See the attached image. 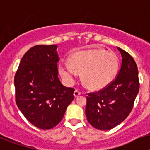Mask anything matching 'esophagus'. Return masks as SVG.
<instances>
[{"mask_svg": "<svg viewBox=\"0 0 150 150\" xmlns=\"http://www.w3.org/2000/svg\"><path fill=\"white\" fill-rule=\"evenodd\" d=\"M74 97H78L79 96V95L81 94V92L79 91V90H75V91H74Z\"/></svg>", "mask_w": 150, "mask_h": 150, "instance_id": "obj_1", "label": "esophagus"}]
</instances>
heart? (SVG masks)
I'll list each match as a JSON object with an SVG mask.
<instances>
[{"instance_id":"1","label":"heart","mask_w":150,"mask_h":150,"mask_svg":"<svg viewBox=\"0 0 150 150\" xmlns=\"http://www.w3.org/2000/svg\"><path fill=\"white\" fill-rule=\"evenodd\" d=\"M119 62L112 53L103 49L78 51L69 61L59 64V72L67 84H73L78 71H82V80L91 90L99 91L111 84L118 74Z\"/></svg>"}]
</instances>
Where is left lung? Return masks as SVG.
I'll return each instance as SVG.
<instances>
[{
	"label": "left lung",
	"instance_id": "8db88e82",
	"mask_svg": "<svg viewBox=\"0 0 150 150\" xmlns=\"http://www.w3.org/2000/svg\"><path fill=\"white\" fill-rule=\"evenodd\" d=\"M117 48L122 61L115 80L102 91L88 93L87 97V119L101 131L112 129L128 116L140 88L134 59L128 53Z\"/></svg>",
	"mask_w": 150,
	"mask_h": 150
}]
</instances>
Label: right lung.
Returning <instances> with one entry per match:
<instances>
[{
    "label": "right lung",
    "mask_w": 150,
    "mask_h": 150,
    "mask_svg": "<svg viewBox=\"0 0 150 150\" xmlns=\"http://www.w3.org/2000/svg\"><path fill=\"white\" fill-rule=\"evenodd\" d=\"M57 46L36 45L25 53L14 78L16 102L27 120L43 130L51 129L62 119L74 100L75 90L62 84L58 77Z\"/></svg>",
    "instance_id": "obj_1"
}]
</instances>
